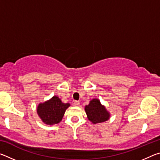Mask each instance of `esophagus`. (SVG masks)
I'll list each match as a JSON object with an SVG mask.
<instances>
[{"mask_svg":"<svg viewBox=\"0 0 160 160\" xmlns=\"http://www.w3.org/2000/svg\"><path fill=\"white\" fill-rule=\"evenodd\" d=\"M74 105L75 107H78L80 105V102L78 101H75L74 102Z\"/></svg>","mask_w":160,"mask_h":160,"instance_id":"1","label":"esophagus"}]
</instances>
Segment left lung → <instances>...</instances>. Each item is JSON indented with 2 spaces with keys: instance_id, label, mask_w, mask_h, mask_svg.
Listing matches in <instances>:
<instances>
[{
  "instance_id": "8db88e82",
  "label": "left lung",
  "mask_w": 160,
  "mask_h": 160,
  "mask_svg": "<svg viewBox=\"0 0 160 160\" xmlns=\"http://www.w3.org/2000/svg\"><path fill=\"white\" fill-rule=\"evenodd\" d=\"M88 118L93 123L104 122L109 118V113L102 106L99 100L94 99L85 108Z\"/></svg>"
}]
</instances>
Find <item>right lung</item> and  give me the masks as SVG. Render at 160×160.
Here are the masks:
<instances>
[{"mask_svg":"<svg viewBox=\"0 0 160 160\" xmlns=\"http://www.w3.org/2000/svg\"><path fill=\"white\" fill-rule=\"evenodd\" d=\"M70 107L68 103H63L58 97L54 96L50 100L39 104L37 113L43 122L48 125L58 123L63 117L66 110Z\"/></svg>","mask_w":160,"mask_h":160,"instance_id":"add662e5","label":"right lung"}]
</instances>
